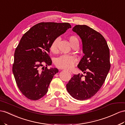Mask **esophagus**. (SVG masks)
I'll return each instance as SVG.
<instances>
[{
	"label": "esophagus",
	"instance_id": "esophagus-1",
	"mask_svg": "<svg viewBox=\"0 0 125 125\" xmlns=\"http://www.w3.org/2000/svg\"><path fill=\"white\" fill-rule=\"evenodd\" d=\"M66 71V70H65ZM67 71V72H69L70 73H71V74H72V72H70V71H69V70H66Z\"/></svg>",
	"mask_w": 125,
	"mask_h": 125
}]
</instances>
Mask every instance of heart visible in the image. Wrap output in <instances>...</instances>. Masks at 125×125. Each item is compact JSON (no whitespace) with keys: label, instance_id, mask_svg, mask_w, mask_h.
I'll return each mask as SVG.
<instances>
[{"label":"heart","instance_id":"obj_1","mask_svg":"<svg viewBox=\"0 0 125 125\" xmlns=\"http://www.w3.org/2000/svg\"><path fill=\"white\" fill-rule=\"evenodd\" d=\"M69 41L70 45L73 47L74 45H79L78 39L75 36H70ZM59 39L57 38L53 40L50 46V50L53 53H57L58 52V43ZM76 62V58L73 56L64 55L57 58L55 60V65L60 68L69 69L73 66L74 63Z\"/></svg>","mask_w":125,"mask_h":125}]
</instances>
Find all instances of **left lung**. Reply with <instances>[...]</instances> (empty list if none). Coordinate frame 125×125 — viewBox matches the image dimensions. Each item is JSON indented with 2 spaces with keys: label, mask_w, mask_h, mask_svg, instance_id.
I'll use <instances>...</instances> for the list:
<instances>
[{
  "label": "left lung",
  "mask_w": 125,
  "mask_h": 125,
  "mask_svg": "<svg viewBox=\"0 0 125 125\" xmlns=\"http://www.w3.org/2000/svg\"><path fill=\"white\" fill-rule=\"evenodd\" d=\"M72 30L82 39L85 55L77 66L86 75H74L66 87L74 98L85 100L95 95L105 81L110 68L109 49L102 35L89 27L78 25Z\"/></svg>",
  "instance_id": "8db88e82"
}]
</instances>
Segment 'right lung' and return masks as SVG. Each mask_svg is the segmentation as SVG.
I'll return each instance as SVG.
<instances>
[{
	"label": "right lung",
	"mask_w": 125,
	"mask_h": 125,
	"mask_svg": "<svg viewBox=\"0 0 125 125\" xmlns=\"http://www.w3.org/2000/svg\"><path fill=\"white\" fill-rule=\"evenodd\" d=\"M71 27L68 22H40L22 37L15 52L12 72L18 88L28 99L38 100L48 92L58 72L56 68H47L52 63L48 55L50 44Z\"/></svg>",
	"instance_id": "obj_1"
}]
</instances>
